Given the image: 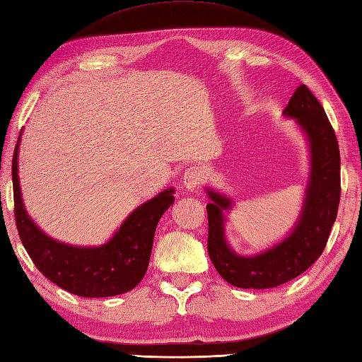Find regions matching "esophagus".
Wrapping results in <instances>:
<instances>
[{
	"label": "esophagus",
	"mask_w": 362,
	"mask_h": 362,
	"mask_svg": "<svg viewBox=\"0 0 362 362\" xmlns=\"http://www.w3.org/2000/svg\"><path fill=\"white\" fill-rule=\"evenodd\" d=\"M203 180H204V170L199 165H194V167H189L186 172H184L182 184L187 190L194 192V190H197L202 186Z\"/></svg>",
	"instance_id": "1"
}]
</instances>
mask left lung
<instances>
[{"label":"left lung","mask_w":362,"mask_h":362,"mask_svg":"<svg viewBox=\"0 0 362 362\" xmlns=\"http://www.w3.org/2000/svg\"><path fill=\"white\" fill-rule=\"evenodd\" d=\"M295 119L308 141L309 178L301 213L290 233L258 254L241 255L225 236V222L235 202L213 187L206 189L208 254L217 272L240 288H274L310 268L322 255L336 222L340 202L339 143L323 107L305 85H299L284 110Z\"/></svg>","instance_id":"obj_1"}]
</instances>
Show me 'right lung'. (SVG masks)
<instances>
[{
    "label": "right lung",
    "mask_w": 362,
    "mask_h": 362,
    "mask_svg": "<svg viewBox=\"0 0 362 362\" xmlns=\"http://www.w3.org/2000/svg\"><path fill=\"white\" fill-rule=\"evenodd\" d=\"M12 158L13 214L23 247L36 268L58 287L81 298L117 296L137 287L145 277L162 214L175 202V189L162 190L135 208L113 236L100 245H72L49 236L25 208L18 178V149Z\"/></svg>",
    "instance_id": "right-lung-1"
}]
</instances>
